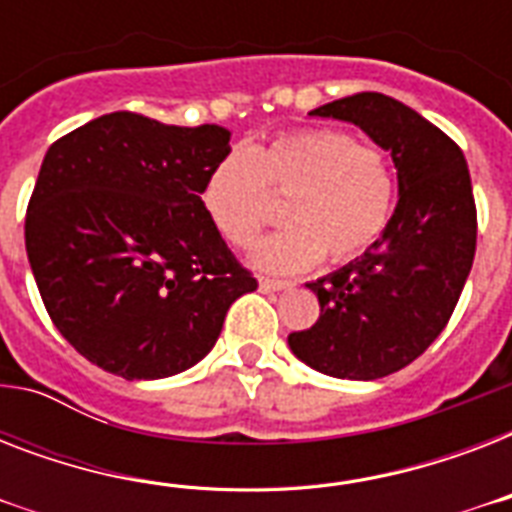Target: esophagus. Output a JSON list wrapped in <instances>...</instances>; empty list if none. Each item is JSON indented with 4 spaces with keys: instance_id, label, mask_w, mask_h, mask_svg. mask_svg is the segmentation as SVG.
Segmentation results:
<instances>
[{
    "instance_id": "1",
    "label": "esophagus",
    "mask_w": 512,
    "mask_h": 512,
    "mask_svg": "<svg viewBox=\"0 0 512 512\" xmlns=\"http://www.w3.org/2000/svg\"><path fill=\"white\" fill-rule=\"evenodd\" d=\"M257 284H260V289H263V292H279V289H289V287H292V281L268 279V276H263V279L257 281Z\"/></svg>"
}]
</instances>
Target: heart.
Listing matches in <instances>:
<instances>
[{
  "instance_id": "1",
  "label": "heart",
  "mask_w": 512,
  "mask_h": 512,
  "mask_svg": "<svg viewBox=\"0 0 512 512\" xmlns=\"http://www.w3.org/2000/svg\"><path fill=\"white\" fill-rule=\"evenodd\" d=\"M287 199L292 225L252 255L263 271H305L327 255L345 263L388 228L396 172L380 148L337 130H297L260 148H233L207 172L201 204L233 247H252L276 220L271 194Z\"/></svg>"
}]
</instances>
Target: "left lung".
<instances>
[{"instance_id":"1","label":"left lung","mask_w":512,"mask_h":512,"mask_svg":"<svg viewBox=\"0 0 512 512\" xmlns=\"http://www.w3.org/2000/svg\"><path fill=\"white\" fill-rule=\"evenodd\" d=\"M311 116L356 124L390 151L398 204L374 247L305 284L321 316L287 342L316 372L377 380L428 350L468 281L478 228L468 162L436 124L380 92H358Z\"/></svg>"}]
</instances>
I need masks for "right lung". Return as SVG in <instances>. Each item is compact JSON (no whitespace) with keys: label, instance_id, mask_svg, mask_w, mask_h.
Segmentation results:
<instances>
[{"label":"right lung","instance_id":"1","mask_svg":"<svg viewBox=\"0 0 512 512\" xmlns=\"http://www.w3.org/2000/svg\"><path fill=\"white\" fill-rule=\"evenodd\" d=\"M217 124L116 111L55 140L26 212V252L58 332L124 380H162L215 348L257 281L201 204L231 146Z\"/></svg>","mask_w":512,"mask_h":512}]
</instances>
